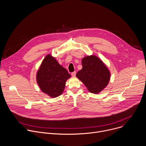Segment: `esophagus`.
Wrapping results in <instances>:
<instances>
[{"instance_id": "esophagus-1", "label": "esophagus", "mask_w": 146, "mask_h": 146, "mask_svg": "<svg viewBox=\"0 0 146 146\" xmlns=\"http://www.w3.org/2000/svg\"><path fill=\"white\" fill-rule=\"evenodd\" d=\"M71 74H72V76L74 77V76H76V71H74V72H72V73H71Z\"/></svg>"}]
</instances>
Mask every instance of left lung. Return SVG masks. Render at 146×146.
<instances>
[{"label":"left lung","mask_w":146,"mask_h":146,"mask_svg":"<svg viewBox=\"0 0 146 146\" xmlns=\"http://www.w3.org/2000/svg\"><path fill=\"white\" fill-rule=\"evenodd\" d=\"M82 69L77 73L76 77L84 83L90 92L98 94L107 86L110 73L100 59L94 55L86 56L82 59Z\"/></svg>","instance_id":"left-lung-1"}]
</instances>
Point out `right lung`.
Returning <instances> with one entry per match:
<instances>
[{"instance_id":"obj_1","label":"right lung","mask_w":146,"mask_h":146,"mask_svg":"<svg viewBox=\"0 0 146 146\" xmlns=\"http://www.w3.org/2000/svg\"><path fill=\"white\" fill-rule=\"evenodd\" d=\"M70 76L67 70L60 66L54 58L48 55L37 72L36 79L41 91L55 98L63 92L66 81Z\"/></svg>"}]
</instances>
